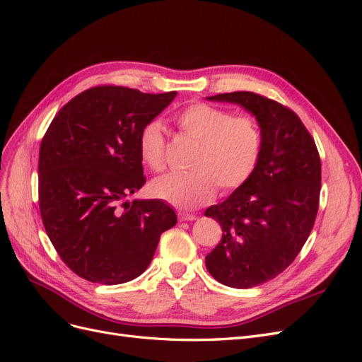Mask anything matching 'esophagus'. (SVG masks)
Masks as SVG:
<instances>
[{"label":"esophagus","mask_w":362,"mask_h":362,"mask_svg":"<svg viewBox=\"0 0 362 362\" xmlns=\"http://www.w3.org/2000/svg\"><path fill=\"white\" fill-rule=\"evenodd\" d=\"M178 218L181 222H189V221H194L196 216L192 213H185V211H178Z\"/></svg>","instance_id":"34e87169"}]
</instances>
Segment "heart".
<instances>
[{"mask_svg":"<svg viewBox=\"0 0 362 362\" xmlns=\"http://www.w3.org/2000/svg\"><path fill=\"white\" fill-rule=\"evenodd\" d=\"M173 122L182 134L198 141L190 172L170 173L152 182V193L181 206L194 208L210 201L217 187L231 192L254 173L262 148V131L250 115H234L226 108L193 103L175 112ZM166 136L157 120L141 127L139 154L156 173L166 169Z\"/></svg>","mask_w":362,"mask_h":362,"instance_id":"obj_1","label":"heart"}]
</instances>
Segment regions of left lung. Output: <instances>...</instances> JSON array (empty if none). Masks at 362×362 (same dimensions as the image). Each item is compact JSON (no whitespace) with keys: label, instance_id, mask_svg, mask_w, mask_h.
Listing matches in <instances>:
<instances>
[{"label":"left lung","instance_id":"obj_1","mask_svg":"<svg viewBox=\"0 0 362 362\" xmlns=\"http://www.w3.org/2000/svg\"><path fill=\"white\" fill-rule=\"evenodd\" d=\"M245 107L262 131L252 177L222 204L206 208L222 238L205 257L223 286L252 288L286 270L310 237L319 211L322 164L315 141L291 108L254 92L208 96Z\"/></svg>","mask_w":362,"mask_h":362}]
</instances>
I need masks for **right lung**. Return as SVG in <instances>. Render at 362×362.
Returning a JSON list of instances; mask_svg holds the SVG:
<instances>
[{"instance_id":"add662e5","label":"right lung","mask_w":362,"mask_h":362,"mask_svg":"<svg viewBox=\"0 0 362 362\" xmlns=\"http://www.w3.org/2000/svg\"><path fill=\"white\" fill-rule=\"evenodd\" d=\"M177 92L95 86L60 108L39 151V208L57 254L86 281L137 278L177 214L160 199L125 201L146 178L139 133Z\"/></svg>"}]
</instances>
